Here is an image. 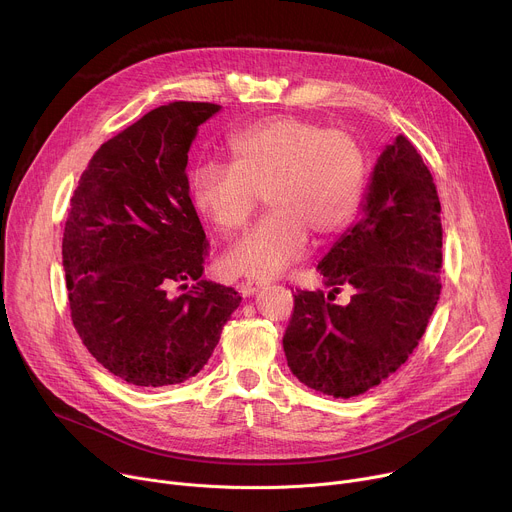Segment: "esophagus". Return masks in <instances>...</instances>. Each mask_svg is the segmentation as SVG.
<instances>
[{
    "label": "esophagus",
    "mask_w": 512,
    "mask_h": 512,
    "mask_svg": "<svg viewBox=\"0 0 512 512\" xmlns=\"http://www.w3.org/2000/svg\"><path fill=\"white\" fill-rule=\"evenodd\" d=\"M261 287H265V281H259V279H247V281H243V283L239 285V291H241L243 296H255Z\"/></svg>",
    "instance_id": "esophagus-1"
}]
</instances>
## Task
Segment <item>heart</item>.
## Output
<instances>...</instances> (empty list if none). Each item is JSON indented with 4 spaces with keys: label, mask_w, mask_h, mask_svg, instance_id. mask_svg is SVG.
<instances>
[{
    "label": "heart",
    "mask_w": 512,
    "mask_h": 512,
    "mask_svg": "<svg viewBox=\"0 0 512 512\" xmlns=\"http://www.w3.org/2000/svg\"><path fill=\"white\" fill-rule=\"evenodd\" d=\"M227 166L204 164L192 174L196 210L223 235L241 231L265 192L271 208L225 255L229 271L273 279L302 259L310 231L340 233L356 214L367 162L354 137L320 123L277 115L227 141Z\"/></svg>",
    "instance_id": "1"
}]
</instances>
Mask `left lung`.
Instances as JSON below:
<instances>
[{
    "label": "left lung",
    "mask_w": 512,
    "mask_h": 512,
    "mask_svg": "<svg viewBox=\"0 0 512 512\" xmlns=\"http://www.w3.org/2000/svg\"><path fill=\"white\" fill-rule=\"evenodd\" d=\"M440 212L427 166L397 135L373 168L360 218L318 263L328 298L294 296L283 350L304 385L350 399L405 364L440 300ZM342 284L353 289L346 307L331 302Z\"/></svg>",
    "instance_id": "left-lung-1"
}]
</instances>
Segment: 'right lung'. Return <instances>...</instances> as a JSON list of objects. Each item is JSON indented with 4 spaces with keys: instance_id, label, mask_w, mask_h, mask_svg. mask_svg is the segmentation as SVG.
<instances>
[{
    "instance_id": "obj_1",
    "label": "right lung",
    "mask_w": 512,
    "mask_h": 512,
    "mask_svg": "<svg viewBox=\"0 0 512 512\" xmlns=\"http://www.w3.org/2000/svg\"><path fill=\"white\" fill-rule=\"evenodd\" d=\"M218 111L176 101L143 115L101 145L70 198L72 324L97 362L135 387L198 375L241 304L233 287L200 279L208 243L186 176L198 127Z\"/></svg>"
}]
</instances>
